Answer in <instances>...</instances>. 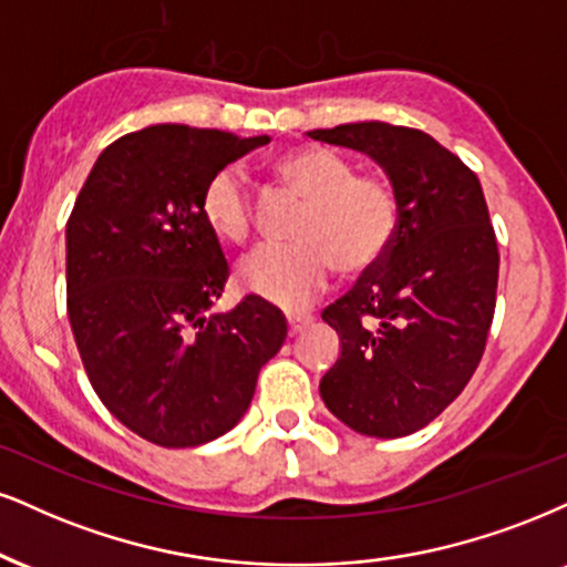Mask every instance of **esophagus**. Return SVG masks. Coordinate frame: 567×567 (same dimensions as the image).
I'll list each match as a JSON object with an SVG mask.
<instances>
[{
	"label": "esophagus",
	"instance_id": "1",
	"mask_svg": "<svg viewBox=\"0 0 567 567\" xmlns=\"http://www.w3.org/2000/svg\"><path fill=\"white\" fill-rule=\"evenodd\" d=\"M310 323H312V316H289V318H286V326H289V337H297V333Z\"/></svg>",
	"mask_w": 567,
	"mask_h": 567
}]
</instances>
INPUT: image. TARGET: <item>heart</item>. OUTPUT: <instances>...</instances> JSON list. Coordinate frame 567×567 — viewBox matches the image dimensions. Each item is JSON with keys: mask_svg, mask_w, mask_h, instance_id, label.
Here are the masks:
<instances>
[{"mask_svg": "<svg viewBox=\"0 0 567 567\" xmlns=\"http://www.w3.org/2000/svg\"><path fill=\"white\" fill-rule=\"evenodd\" d=\"M278 178L307 205L295 223L297 244L260 247L239 265L244 291L302 310L328 286L333 262L344 272L375 268L400 226L394 186L326 146H302L272 163ZM202 218L223 241L239 244L255 223L247 176L239 165L215 171L202 192Z\"/></svg>", "mask_w": 567, "mask_h": 567, "instance_id": "1", "label": "heart"}]
</instances>
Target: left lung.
Returning a JSON list of instances; mask_svg holds the SVG:
<instances>
[{"instance_id":"8db88e82","label":"left lung","mask_w":567,"mask_h":567,"mask_svg":"<svg viewBox=\"0 0 567 567\" xmlns=\"http://www.w3.org/2000/svg\"><path fill=\"white\" fill-rule=\"evenodd\" d=\"M310 138L379 163L400 202L386 257L326 307L341 354L320 396L352 431L408 436L457 400L484 354L499 276L484 192L463 159L417 128L344 123Z\"/></svg>"}]
</instances>
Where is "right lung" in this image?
<instances>
[{
    "instance_id": "obj_1",
    "label": "right lung",
    "mask_w": 567,
    "mask_h": 567,
    "mask_svg": "<svg viewBox=\"0 0 567 567\" xmlns=\"http://www.w3.org/2000/svg\"><path fill=\"white\" fill-rule=\"evenodd\" d=\"M268 142L178 123L134 131L96 157L70 213L68 318L83 368L104 408L157 446L234 429L286 339L281 312L255 297L213 312L228 262L199 207L215 171Z\"/></svg>"
}]
</instances>
